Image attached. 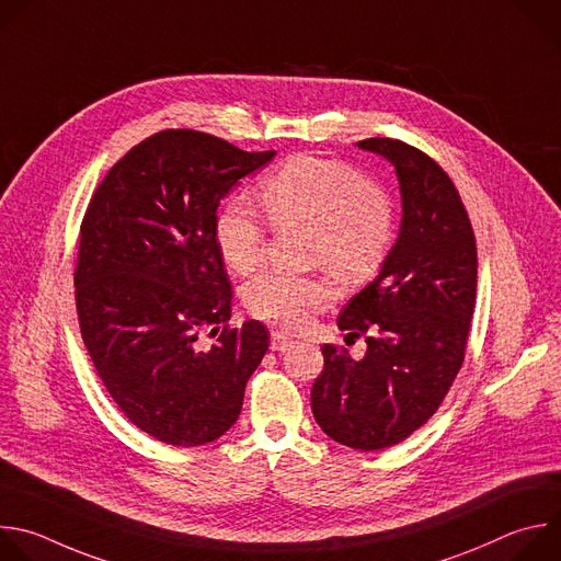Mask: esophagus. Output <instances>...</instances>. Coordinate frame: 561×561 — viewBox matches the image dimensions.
I'll use <instances>...</instances> for the list:
<instances>
[{"mask_svg": "<svg viewBox=\"0 0 561 561\" xmlns=\"http://www.w3.org/2000/svg\"><path fill=\"white\" fill-rule=\"evenodd\" d=\"M291 345H294V341L289 339V335H285L283 331L272 333V343H270L272 352H287Z\"/></svg>", "mask_w": 561, "mask_h": 561, "instance_id": "1", "label": "esophagus"}]
</instances>
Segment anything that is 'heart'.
<instances>
[{
  "label": "heart",
  "instance_id": "b5f03b06",
  "mask_svg": "<svg viewBox=\"0 0 561 561\" xmlns=\"http://www.w3.org/2000/svg\"><path fill=\"white\" fill-rule=\"evenodd\" d=\"M261 201L276 228H307L309 263L327 265L343 280H363L385 261L393 237L389 196L345 161L291 157L261 183ZM218 254L232 272H252L263 254L265 226L245 198L222 205L214 222ZM335 287L324 276L263 272L245 285L254 318L298 329L329 305Z\"/></svg>",
  "mask_w": 561,
  "mask_h": 561
}]
</instances>
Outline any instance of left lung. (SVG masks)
<instances>
[{
	"label": "left lung",
	"mask_w": 561,
	"mask_h": 561,
	"mask_svg": "<svg viewBox=\"0 0 561 561\" xmlns=\"http://www.w3.org/2000/svg\"><path fill=\"white\" fill-rule=\"evenodd\" d=\"M358 148L389 159L402 194V226L380 274L341 311L367 354L322 345L311 411L335 442L380 451L417 431L449 393L467 354L478 289V248L454 181L428 154L398 139Z\"/></svg>",
	"instance_id": "obj_1"
}]
</instances>
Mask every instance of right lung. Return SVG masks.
I'll return each mask as SVG.
<instances>
[{
	"label": "right lung",
	"mask_w": 561,
	"mask_h": 561,
	"mask_svg": "<svg viewBox=\"0 0 561 561\" xmlns=\"http://www.w3.org/2000/svg\"><path fill=\"white\" fill-rule=\"evenodd\" d=\"M274 154L163 130L112 165L88 203L75 267L81 339L110 398L159 442L198 446L226 433L270 347L263 322L230 327L214 222L218 201ZM218 325L203 351L197 335Z\"/></svg>",
	"instance_id": "1"
}]
</instances>
